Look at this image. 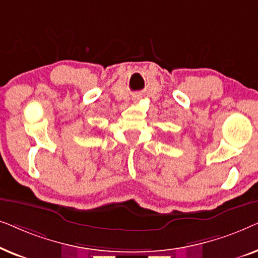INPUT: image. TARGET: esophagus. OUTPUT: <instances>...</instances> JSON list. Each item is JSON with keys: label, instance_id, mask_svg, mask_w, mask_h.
Segmentation results:
<instances>
[{"label": "esophagus", "instance_id": "34e87169", "mask_svg": "<svg viewBox=\"0 0 258 258\" xmlns=\"http://www.w3.org/2000/svg\"><path fill=\"white\" fill-rule=\"evenodd\" d=\"M139 100H140V97H139V96H137V97L135 96V98H134V101H135V102H136V101H139Z\"/></svg>", "mask_w": 258, "mask_h": 258}]
</instances>
